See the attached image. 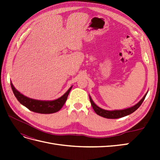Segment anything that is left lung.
<instances>
[{
	"mask_svg": "<svg viewBox=\"0 0 160 160\" xmlns=\"http://www.w3.org/2000/svg\"><path fill=\"white\" fill-rule=\"evenodd\" d=\"M148 92L146 94H145V95L143 97V98L141 100H140L138 103L135 104V105L132 106V107L126 108V109H119V110H111V111H109V110L103 109L102 108L98 107V106L93 102V101L92 100L90 95H89V99H90V102H91L92 107H93V108L95 111V112L97 114L101 116V117L105 118L118 119V118H121L125 117V116L132 113L134 112L135 110H137L140 107V105H141L142 103H143V101L145 99V98H146Z\"/></svg>",
	"mask_w": 160,
	"mask_h": 160,
	"instance_id": "1",
	"label": "left lung"
}]
</instances>
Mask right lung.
<instances>
[{
  "mask_svg": "<svg viewBox=\"0 0 160 160\" xmlns=\"http://www.w3.org/2000/svg\"><path fill=\"white\" fill-rule=\"evenodd\" d=\"M11 85L13 93L19 102L33 112L42 114H49L59 111L66 102L67 97L72 87L71 86L59 98L52 101H42L31 99L22 95L15 89L11 82Z\"/></svg>",
  "mask_w": 160,
  "mask_h": 160,
  "instance_id": "add662e5",
  "label": "right lung"
}]
</instances>
